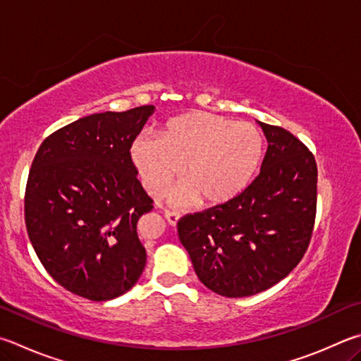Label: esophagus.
<instances>
[{"label": "esophagus", "instance_id": "34e87169", "mask_svg": "<svg viewBox=\"0 0 361 361\" xmlns=\"http://www.w3.org/2000/svg\"><path fill=\"white\" fill-rule=\"evenodd\" d=\"M180 212H175V209H166V218L172 226H176V222L180 219Z\"/></svg>", "mask_w": 361, "mask_h": 361}]
</instances>
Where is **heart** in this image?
<instances>
[{
    "instance_id": "heart-1",
    "label": "heart",
    "mask_w": 361,
    "mask_h": 361,
    "mask_svg": "<svg viewBox=\"0 0 361 361\" xmlns=\"http://www.w3.org/2000/svg\"><path fill=\"white\" fill-rule=\"evenodd\" d=\"M143 186L153 195L169 188L183 166L186 181L173 200L218 205L237 197L254 180L265 156V137L252 123L191 112L170 120L161 139L140 137L130 149Z\"/></svg>"
}]
</instances>
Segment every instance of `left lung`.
<instances>
[{
  "label": "left lung",
  "instance_id": "obj_1",
  "mask_svg": "<svg viewBox=\"0 0 361 361\" xmlns=\"http://www.w3.org/2000/svg\"><path fill=\"white\" fill-rule=\"evenodd\" d=\"M259 124L268 149L251 185L178 221L199 279L228 298L251 297L284 279L303 259L316 221L314 154L284 128Z\"/></svg>",
  "mask_w": 361,
  "mask_h": 361
}]
</instances>
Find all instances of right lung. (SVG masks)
<instances>
[{"instance_id": "right-lung-1", "label": "right lung", "mask_w": 361, "mask_h": 361, "mask_svg": "<svg viewBox=\"0 0 361 361\" xmlns=\"http://www.w3.org/2000/svg\"><path fill=\"white\" fill-rule=\"evenodd\" d=\"M153 112L142 106L83 116L50 134L32 159L26 231L50 276L78 297H120L145 268L137 222L153 199L130 148Z\"/></svg>"}]
</instances>
